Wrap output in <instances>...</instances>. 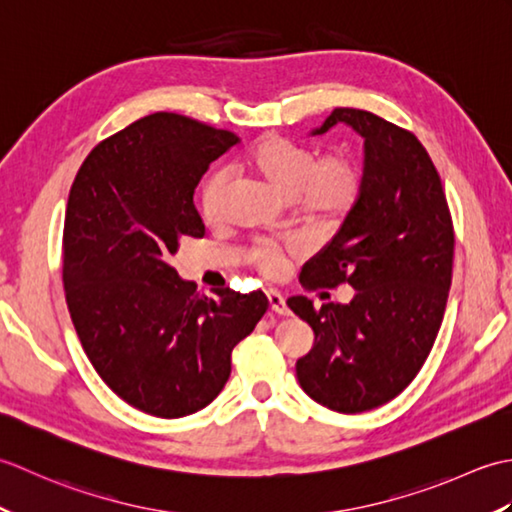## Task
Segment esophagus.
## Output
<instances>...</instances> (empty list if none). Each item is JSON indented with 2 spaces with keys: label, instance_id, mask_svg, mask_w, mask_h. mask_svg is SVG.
<instances>
[{
  "label": "esophagus",
  "instance_id": "1",
  "mask_svg": "<svg viewBox=\"0 0 512 512\" xmlns=\"http://www.w3.org/2000/svg\"><path fill=\"white\" fill-rule=\"evenodd\" d=\"M266 297H268V303H270V310H273L275 314H288L290 312L288 306H286V299H284V295H281V292L268 290Z\"/></svg>",
  "mask_w": 512,
  "mask_h": 512
}]
</instances>
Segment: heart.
I'll use <instances>...</instances> for the list:
<instances>
[{
  "label": "heart",
  "instance_id": "b5f03b06",
  "mask_svg": "<svg viewBox=\"0 0 512 512\" xmlns=\"http://www.w3.org/2000/svg\"><path fill=\"white\" fill-rule=\"evenodd\" d=\"M244 167L262 178L270 189L292 200L299 215L312 222H339L361 198V167L343 151L319 156L306 145L281 136H264L244 154ZM228 178L215 171L200 191V215L209 226L222 224ZM299 255V244L292 239L275 242L259 239L248 250V262L266 277L281 275Z\"/></svg>",
  "mask_w": 512,
  "mask_h": 512
}]
</instances>
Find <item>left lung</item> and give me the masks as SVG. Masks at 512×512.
<instances>
[{
	"label": "left lung",
	"instance_id": "left-lung-1",
	"mask_svg": "<svg viewBox=\"0 0 512 512\" xmlns=\"http://www.w3.org/2000/svg\"><path fill=\"white\" fill-rule=\"evenodd\" d=\"M350 125L365 140L363 189L339 233L310 259L308 288L352 286L354 299L288 308L314 330L297 361L303 391L339 413L394 400L436 341L453 275V222L436 167L407 129L372 112L336 107L312 134Z\"/></svg>",
	"mask_w": 512,
	"mask_h": 512
}]
</instances>
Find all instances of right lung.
<instances>
[{
  "label": "right lung",
  "mask_w": 512,
  "mask_h": 512,
  "mask_svg": "<svg viewBox=\"0 0 512 512\" xmlns=\"http://www.w3.org/2000/svg\"><path fill=\"white\" fill-rule=\"evenodd\" d=\"M239 138L156 112L101 140L72 182L63 222L65 301L90 363L116 396L182 418L220 394L233 347L268 310L264 292H195L171 266L202 237L193 193Z\"/></svg>",
  "instance_id": "right-lung-1"
}]
</instances>
